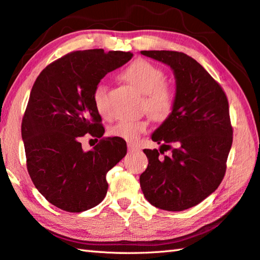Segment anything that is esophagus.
<instances>
[{
    "mask_svg": "<svg viewBox=\"0 0 260 260\" xmlns=\"http://www.w3.org/2000/svg\"><path fill=\"white\" fill-rule=\"evenodd\" d=\"M127 148H128V151L129 152H134V151L140 150V148L138 146H135V144H132V143L127 144Z\"/></svg>",
    "mask_w": 260,
    "mask_h": 260,
    "instance_id": "34e87169",
    "label": "esophagus"
}]
</instances>
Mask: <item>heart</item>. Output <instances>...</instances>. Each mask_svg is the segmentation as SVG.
Wrapping results in <instances>:
<instances>
[{"instance_id":"obj_1","label":"heart","mask_w":260,"mask_h":260,"mask_svg":"<svg viewBox=\"0 0 260 260\" xmlns=\"http://www.w3.org/2000/svg\"><path fill=\"white\" fill-rule=\"evenodd\" d=\"M122 78L146 95L144 107L153 119L164 121L173 113L177 104V90L172 85L165 82V73L157 65L147 59H136L122 72ZM107 90V86L100 83L94 91V102L102 116H108L105 104ZM148 126V119H124L110 127L109 132L112 136L133 142L147 131Z\"/></svg>"}]
</instances>
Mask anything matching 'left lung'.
Masks as SVG:
<instances>
[{"mask_svg":"<svg viewBox=\"0 0 260 260\" xmlns=\"http://www.w3.org/2000/svg\"><path fill=\"white\" fill-rule=\"evenodd\" d=\"M141 54L173 70L177 90L173 113L151 135L159 150H143L149 164L140 175L141 189L156 208L183 211L205 200L225 177L233 143L228 100L208 71L183 52ZM167 150L171 155L159 158Z\"/></svg>","mask_w":260,"mask_h":260,"instance_id":"1","label":"left lung"}]
</instances>
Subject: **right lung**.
<instances>
[{
    "label": "right lung",
    "mask_w": 260,
    "mask_h": 260,
    "mask_svg": "<svg viewBox=\"0 0 260 260\" xmlns=\"http://www.w3.org/2000/svg\"><path fill=\"white\" fill-rule=\"evenodd\" d=\"M132 57L103 49L73 51L43 69L34 82L21 122L26 165L35 188L57 208L82 212L107 195V173L125 157V140L103 138L85 152L80 139L103 136L95 88Z\"/></svg>",
    "instance_id": "obj_1"
}]
</instances>
